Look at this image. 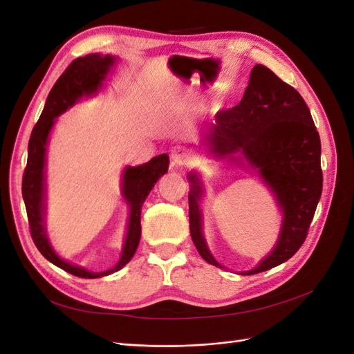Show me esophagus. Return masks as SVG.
<instances>
[{
	"instance_id": "34e87169",
	"label": "esophagus",
	"mask_w": 354,
	"mask_h": 354,
	"mask_svg": "<svg viewBox=\"0 0 354 354\" xmlns=\"http://www.w3.org/2000/svg\"><path fill=\"white\" fill-rule=\"evenodd\" d=\"M189 159V153L185 147L176 146L171 149V160L174 165H185Z\"/></svg>"
}]
</instances>
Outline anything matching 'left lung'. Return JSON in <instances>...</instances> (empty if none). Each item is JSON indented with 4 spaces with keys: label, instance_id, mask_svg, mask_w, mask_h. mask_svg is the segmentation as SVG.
Instances as JSON below:
<instances>
[{
    "label": "left lung",
    "instance_id": "obj_1",
    "mask_svg": "<svg viewBox=\"0 0 354 354\" xmlns=\"http://www.w3.org/2000/svg\"><path fill=\"white\" fill-rule=\"evenodd\" d=\"M201 146L212 158L255 171L282 214L273 250L241 274L261 273L291 259L306 241L324 181L319 133L299 93L269 68L255 65L241 103L216 115V124L202 136ZM187 180L192 241L203 260L224 269L203 236L202 180L196 171L189 173Z\"/></svg>",
    "mask_w": 354,
    "mask_h": 354
}]
</instances>
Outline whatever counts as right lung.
Masks as SVG:
<instances>
[{
	"instance_id": "1",
	"label": "right lung",
	"mask_w": 354,
	"mask_h": 354,
	"mask_svg": "<svg viewBox=\"0 0 354 354\" xmlns=\"http://www.w3.org/2000/svg\"><path fill=\"white\" fill-rule=\"evenodd\" d=\"M116 60L118 57L115 56H103L99 53H94V55L75 59L68 69L62 73L55 87L51 88L44 109H42L39 120L34 130H32L28 145V164L22 181V195L26 205L30 234L37 248L50 263L73 276L85 277V279H95V277L112 274L121 270L133 259L142 236V207L147 195L151 194V190L156 185V181L168 171L169 164L168 155L162 153L152 158L146 164L137 167L127 165L124 168L121 178V195L127 202L128 208H130V214H128L121 259L112 269L104 272H90L81 266L71 264L69 261L63 260L53 248L46 229V164L50 133L57 121V116L65 113L81 99L93 97L103 88V84L113 69Z\"/></svg>"
}]
</instances>
